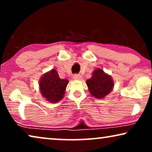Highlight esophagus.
I'll return each mask as SVG.
<instances>
[{"label": "esophagus", "mask_w": 152, "mask_h": 152, "mask_svg": "<svg viewBox=\"0 0 152 152\" xmlns=\"http://www.w3.org/2000/svg\"><path fill=\"white\" fill-rule=\"evenodd\" d=\"M82 75L80 74H75L73 75V79H75V80H81L82 79Z\"/></svg>", "instance_id": "esophagus-1"}]
</instances>
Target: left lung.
I'll return each instance as SVG.
<instances>
[{
    "label": "left lung",
    "instance_id": "8db88e82",
    "mask_svg": "<svg viewBox=\"0 0 152 152\" xmlns=\"http://www.w3.org/2000/svg\"><path fill=\"white\" fill-rule=\"evenodd\" d=\"M86 84L91 95L96 98L105 97L113 87V82L111 77L99 68L93 72L92 77L86 81Z\"/></svg>",
    "mask_w": 152,
    "mask_h": 152
}]
</instances>
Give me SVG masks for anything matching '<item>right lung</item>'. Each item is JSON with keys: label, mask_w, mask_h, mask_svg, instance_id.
I'll use <instances>...</instances> for the list:
<instances>
[{"label": "right lung", "mask_w": 152, "mask_h": 152, "mask_svg": "<svg viewBox=\"0 0 152 152\" xmlns=\"http://www.w3.org/2000/svg\"><path fill=\"white\" fill-rule=\"evenodd\" d=\"M68 82L67 80L60 79L57 72L53 69L41 78L39 83L41 94L50 102H57L63 98Z\"/></svg>", "instance_id": "right-lung-1"}]
</instances>
